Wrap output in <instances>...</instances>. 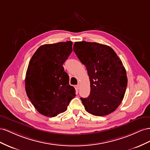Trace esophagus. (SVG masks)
I'll list each match as a JSON object with an SVG mask.
<instances>
[{
    "instance_id": "obj_1",
    "label": "esophagus",
    "mask_w": 150,
    "mask_h": 150,
    "mask_svg": "<svg viewBox=\"0 0 150 150\" xmlns=\"http://www.w3.org/2000/svg\"><path fill=\"white\" fill-rule=\"evenodd\" d=\"M76 91H78V90L80 89V84H77L76 85Z\"/></svg>"
}]
</instances>
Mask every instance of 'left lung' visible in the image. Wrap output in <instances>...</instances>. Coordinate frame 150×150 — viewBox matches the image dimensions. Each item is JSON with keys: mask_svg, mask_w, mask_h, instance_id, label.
<instances>
[{"mask_svg": "<svg viewBox=\"0 0 150 150\" xmlns=\"http://www.w3.org/2000/svg\"><path fill=\"white\" fill-rule=\"evenodd\" d=\"M74 51L85 66L91 93L80 98L85 109L96 116L108 115L121 104L127 78L122 61L110 46L92 42H75Z\"/></svg>", "mask_w": 150, "mask_h": 150, "instance_id": "obj_1", "label": "left lung"}]
</instances>
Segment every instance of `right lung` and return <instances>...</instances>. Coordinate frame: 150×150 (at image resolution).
<instances>
[{"instance_id": "add662e5", "label": "right lung", "mask_w": 150, "mask_h": 150, "mask_svg": "<svg viewBox=\"0 0 150 150\" xmlns=\"http://www.w3.org/2000/svg\"><path fill=\"white\" fill-rule=\"evenodd\" d=\"M72 44L68 41L42 45L29 61L25 92L34 107L45 116L55 117L65 112L75 96L63 67L71 53Z\"/></svg>"}]
</instances>
